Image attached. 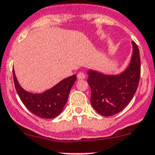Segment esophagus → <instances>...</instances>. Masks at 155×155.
Segmentation results:
<instances>
[{"label":"esophagus","instance_id":"34e87169","mask_svg":"<svg viewBox=\"0 0 155 155\" xmlns=\"http://www.w3.org/2000/svg\"><path fill=\"white\" fill-rule=\"evenodd\" d=\"M86 78V75L83 72H80L77 74V79H84Z\"/></svg>","mask_w":155,"mask_h":155}]
</instances>
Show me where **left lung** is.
Returning a JSON list of instances; mask_svg holds the SVG:
<instances>
[{
	"label": "left lung",
	"instance_id": "1",
	"mask_svg": "<svg viewBox=\"0 0 155 155\" xmlns=\"http://www.w3.org/2000/svg\"><path fill=\"white\" fill-rule=\"evenodd\" d=\"M133 55L127 68L118 75H106L89 69L88 84L94 109L104 116H111L124 109L134 97L140 77L139 48L132 41Z\"/></svg>",
	"mask_w": 155,
	"mask_h": 155
}]
</instances>
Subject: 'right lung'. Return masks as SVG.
I'll return each mask as SVG.
<instances>
[{"instance_id": "add662e5", "label": "right lung", "mask_w": 155, "mask_h": 155, "mask_svg": "<svg viewBox=\"0 0 155 155\" xmlns=\"http://www.w3.org/2000/svg\"><path fill=\"white\" fill-rule=\"evenodd\" d=\"M12 72L15 87L21 102L33 114L42 118H54L62 111L70 91L76 80V76L73 75L41 94H33L20 86L14 69Z\"/></svg>"}]
</instances>
